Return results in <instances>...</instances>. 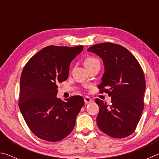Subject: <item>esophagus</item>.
<instances>
[{
	"label": "esophagus",
	"mask_w": 159,
	"mask_h": 159,
	"mask_svg": "<svg viewBox=\"0 0 159 159\" xmlns=\"http://www.w3.org/2000/svg\"><path fill=\"white\" fill-rule=\"evenodd\" d=\"M92 101H93L92 99L90 98L89 97H88V96L84 97V102H85V104H88V103H89V102H91Z\"/></svg>",
	"instance_id": "obj_1"
}]
</instances>
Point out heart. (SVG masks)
Returning <instances> with one entry per match:
<instances>
[{"label": "heart", "instance_id": "1", "mask_svg": "<svg viewBox=\"0 0 159 159\" xmlns=\"http://www.w3.org/2000/svg\"><path fill=\"white\" fill-rule=\"evenodd\" d=\"M98 60L97 58H94L93 57H87L85 58V59L84 61V64L86 68H89V67L91 66L93 64H95L96 63L98 62Z\"/></svg>", "mask_w": 159, "mask_h": 159}]
</instances>
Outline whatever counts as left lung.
<instances>
[{"mask_svg": "<svg viewBox=\"0 0 159 159\" xmlns=\"http://www.w3.org/2000/svg\"><path fill=\"white\" fill-rule=\"evenodd\" d=\"M88 52L103 61L105 72L100 93H107L112 104L98 98L96 121L100 130L115 138H123L135 131L144 109L145 78L140 63L129 50L111 43L96 44Z\"/></svg>", "mask_w": 159, "mask_h": 159, "instance_id": "obj_1", "label": "left lung"}]
</instances>
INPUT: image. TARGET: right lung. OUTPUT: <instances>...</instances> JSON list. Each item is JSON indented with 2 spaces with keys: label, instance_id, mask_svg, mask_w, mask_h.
I'll use <instances>...</instances> for the list:
<instances>
[{
  "label": "right lung",
  "instance_id": "1",
  "mask_svg": "<svg viewBox=\"0 0 159 159\" xmlns=\"http://www.w3.org/2000/svg\"><path fill=\"white\" fill-rule=\"evenodd\" d=\"M83 48L46 47L30 58L22 70L19 109L30 130L42 140L58 142L74 129L84 98L74 96L62 101L57 97V84L68 79L70 64Z\"/></svg>",
  "mask_w": 159,
  "mask_h": 159
}]
</instances>
